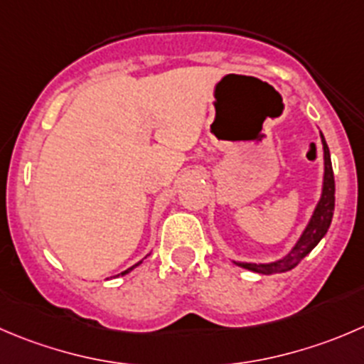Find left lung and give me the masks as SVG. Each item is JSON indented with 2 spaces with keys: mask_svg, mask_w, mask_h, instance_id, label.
<instances>
[{
  "mask_svg": "<svg viewBox=\"0 0 364 364\" xmlns=\"http://www.w3.org/2000/svg\"><path fill=\"white\" fill-rule=\"evenodd\" d=\"M322 136V146H323V183H322V196H320L318 204H316L315 211H313L311 218H309L308 225L302 231L301 238L297 240L290 252L283 256L281 259L272 261V263H242V261H235L238 267L252 270L256 274H281V272H288L291 268L297 267L316 245L320 240L326 236L327 229H329L331 220H333L334 213V174H333V164H331V154L329 147H327L326 139Z\"/></svg>",
  "mask_w": 364,
  "mask_h": 364,
  "instance_id": "left-lung-1",
  "label": "left lung"
}]
</instances>
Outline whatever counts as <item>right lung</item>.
<instances>
[{"instance_id": "obj_1", "label": "right lung", "mask_w": 364, "mask_h": 364, "mask_svg": "<svg viewBox=\"0 0 364 364\" xmlns=\"http://www.w3.org/2000/svg\"><path fill=\"white\" fill-rule=\"evenodd\" d=\"M140 263H142V261H139V263H136V264H133V267H129V268H128V270L121 272V274H119V276H126V274H128V272H132V270H133V268H135V267H139V264H140Z\"/></svg>"}]
</instances>
